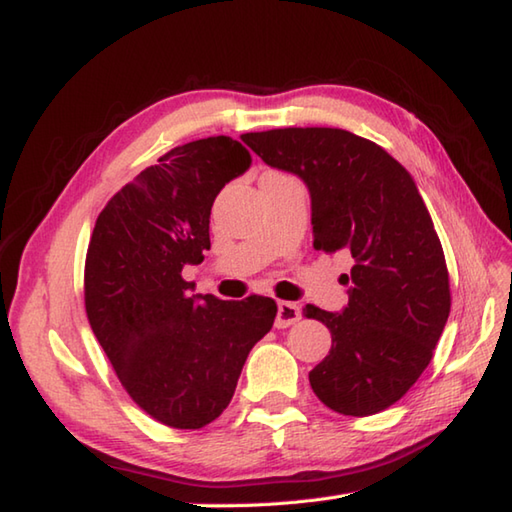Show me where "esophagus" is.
Masks as SVG:
<instances>
[{
	"mask_svg": "<svg viewBox=\"0 0 512 512\" xmlns=\"http://www.w3.org/2000/svg\"><path fill=\"white\" fill-rule=\"evenodd\" d=\"M301 319V308L297 306V303H290V301H279L277 306V321L275 325L279 330L288 328V325L297 323Z\"/></svg>",
	"mask_w": 512,
	"mask_h": 512,
	"instance_id": "obj_1",
	"label": "esophagus"
}]
</instances>
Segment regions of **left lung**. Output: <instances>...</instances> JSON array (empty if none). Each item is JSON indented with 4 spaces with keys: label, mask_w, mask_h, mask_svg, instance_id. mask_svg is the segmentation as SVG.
Instances as JSON below:
<instances>
[{
    "label": "left lung",
    "mask_w": 512,
    "mask_h": 512,
    "mask_svg": "<svg viewBox=\"0 0 512 512\" xmlns=\"http://www.w3.org/2000/svg\"><path fill=\"white\" fill-rule=\"evenodd\" d=\"M242 140L308 184L314 248L354 257L343 312L303 308L332 332L330 354L310 372L314 394L343 416L391 407L431 363L451 312L444 250L416 182L345 129L284 127Z\"/></svg>",
    "instance_id": "8db88e82"
}]
</instances>
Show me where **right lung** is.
Returning a JSON list of instances; mask_svg holds the SVG:
<instances>
[{
	"mask_svg": "<svg viewBox=\"0 0 512 512\" xmlns=\"http://www.w3.org/2000/svg\"><path fill=\"white\" fill-rule=\"evenodd\" d=\"M250 167L228 136L173 147L114 193L85 255V312L121 385L171 429H202L231 402L248 352L270 332L277 303L189 295L184 264L211 248V206Z\"/></svg>",
	"mask_w": 512,
	"mask_h": 512,
	"instance_id": "1",
	"label": "right lung"
}]
</instances>
